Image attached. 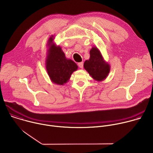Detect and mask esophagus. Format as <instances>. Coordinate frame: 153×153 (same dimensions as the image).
<instances>
[{
    "label": "esophagus",
    "mask_w": 153,
    "mask_h": 153,
    "mask_svg": "<svg viewBox=\"0 0 153 153\" xmlns=\"http://www.w3.org/2000/svg\"><path fill=\"white\" fill-rule=\"evenodd\" d=\"M77 65H78V66L80 68H83V62L78 63Z\"/></svg>",
    "instance_id": "esophagus-1"
}]
</instances>
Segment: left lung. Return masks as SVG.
Listing matches in <instances>:
<instances>
[{"label":"left lung","mask_w":153,"mask_h":153,"mask_svg":"<svg viewBox=\"0 0 153 153\" xmlns=\"http://www.w3.org/2000/svg\"><path fill=\"white\" fill-rule=\"evenodd\" d=\"M90 53V57L85 60L83 67L94 80L98 82L103 81L110 71V65L104 60L97 47H92Z\"/></svg>","instance_id":"8db88e82"}]
</instances>
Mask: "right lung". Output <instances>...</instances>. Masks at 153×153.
I'll return each instance as SVG.
<instances>
[{"label":"right lung","mask_w":153,"mask_h":153,"mask_svg":"<svg viewBox=\"0 0 153 153\" xmlns=\"http://www.w3.org/2000/svg\"><path fill=\"white\" fill-rule=\"evenodd\" d=\"M54 39L52 35L48 40L46 69L53 83L63 85L68 82L71 74L77 70L78 67L74 61L65 57L61 47L53 42Z\"/></svg>","instance_id":"add662e5"}]
</instances>
